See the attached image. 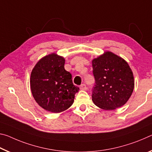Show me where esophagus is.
<instances>
[{
    "label": "esophagus",
    "instance_id": "34e87169",
    "mask_svg": "<svg viewBox=\"0 0 152 152\" xmlns=\"http://www.w3.org/2000/svg\"><path fill=\"white\" fill-rule=\"evenodd\" d=\"M80 89H81V90H86L87 89V86L85 83H83L81 84V85L80 86Z\"/></svg>",
    "mask_w": 152,
    "mask_h": 152
}]
</instances>
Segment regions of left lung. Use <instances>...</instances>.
I'll list each match as a JSON object with an SVG mask.
<instances>
[{"label":"left lung","instance_id":"1","mask_svg":"<svg viewBox=\"0 0 152 152\" xmlns=\"http://www.w3.org/2000/svg\"><path fill=\"white\" fill-rule=\"evenodd\" d=\"M95 85L92 100L99 108L110 110L123 106L134 89L133 72L128 63L116 54L106 52L92 61Z\"/></svg>","mask_w":152,"mask_h":152}]
</instances>
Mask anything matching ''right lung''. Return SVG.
Listing matches in <instances>:
<instances>
[{"label": "right lung", "mask_w": 152, "mask_h": 152, "mask_svg": "<svg viewBox=\"0 0 152 152\" xmlns=\"http://www.w3.org/2000/svg\"><path fill=\"white\" fill-rule=\"evenodd\" d=\"M64 65L63 57L53 53L39 60L31 73L30 86L35 100L52 113H61L69 108L79 90Z\"/></svg>", "instance_id": "obj_1"}]
</instances>
